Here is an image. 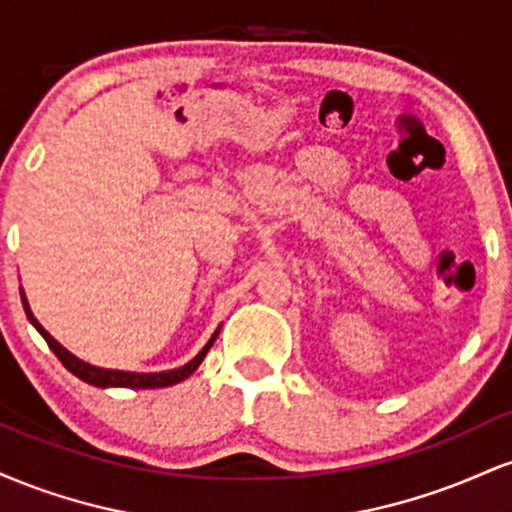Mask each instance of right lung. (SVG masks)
I'll return each instance as SVG.
<instances>
[{"instance_id":"add662e5","label":"right lung","mask_w":512,"mask_h":512,"mask_svg":"<svg viewBox=\"0 0 512 512\" xmlns=\"http://www.w3.org/2000/svg\"><path fill=\"white\" fill-rule=\"evenodd\" d=\"M21 301H23V310H26L28 320L33 322V327L43 334V339L48 342V346L52 351H55V356L60 358L62 366L69 370V373H74L76 378L84 380L88 385H96V387H132V390H151V387H168V385H175L180 383V380H185L187 375H192L195 370L199 368V363L204 361V356H207V351L211 349V344L216 342V334H211V339L207 342L199 354L192 358L190 363H185V366L175 368V370H163V373H125V370H108V368H96L91 366V363H84L81 358H76L69 354L67 349L60 342H55V339L50 337L48 332L43 330V325H40L38 320H35L31 308H28L26 303V296H23L21 291Z\"/></svg>"}]
</instances>
